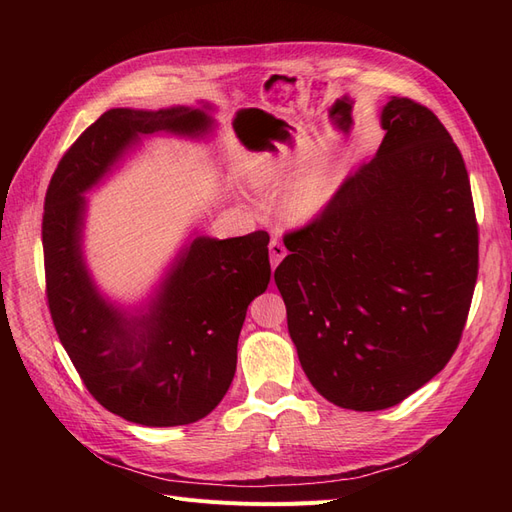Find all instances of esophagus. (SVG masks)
<instances>
[{
	"label": "esophagus",
	"mask_w": 512,
	"mask_h": 512,
	"mask_svg": "<svg viewBox=\"0 0 512 512\" xmlns=\"http://www.w3.org/2000/svg\"><path fill=\"white\" fill-rule=\"evenodd\" d=\"M284 256H286L284 243H282L280 239H277V237H273V239L269 241V258H271V265H273V267L280 265Z\"/></svg>",
	"instance_id": "obj_1"
}]
</instances>
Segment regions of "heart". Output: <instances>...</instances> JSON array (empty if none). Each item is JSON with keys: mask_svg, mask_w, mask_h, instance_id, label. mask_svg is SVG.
<instances>
[{"mask_svg": "<svg viewBox=\"0 0 512 512\" xmlns=\"http://www.w3.org/2000/svg\"><path fill=\"white\" fill-rule=\"evenodd\" d=\"M303 160L299 151H282L280 156L265 162L256 173L258 185L280 192L284 188V211L292 220H309L327 207L344 179L339 162H324L301 173Z\"/></svg>", "mask_w": 512, "mask_h": 512, "instance_id": "heart-1", "label": "heart"}]
</instances>
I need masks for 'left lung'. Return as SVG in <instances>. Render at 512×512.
I'll return each instance as SVG.
<instances>
[{
    "label": "left lung",
    "mask_w": 512,
    "mask_h": 512,
    "mask_svg": "<svg viewBox=\"0 0 512 512\" xmlns=\"http://www.w3.org/2000/svg\"><path fill=\"white\" fill-rule=\"evenodd\" d=\"M376 158L314 222L284 237L275 269L301 367L331 404L397 406L459 346L478 275L466 164L427 106L393 96Z\"/></svg>",
    "instance_id": "left-lung-1"
}]
</instances>
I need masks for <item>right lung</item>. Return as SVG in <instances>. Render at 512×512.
Masks as SVG:
<instances>
[{
	"instance_id": "right-lung-1",
	"label": "right lung",
	"mask_w": 512,
	"mask_h": 512,
	"mask_svg": "<svg viewBox=\"0 0 512 512\" xmlns=\"http://www.w3.org/2000/svg\"><path fill=\"white\" fill-rule=\"evenodd\" d=\"M209 108H111L66 151L44 198L46 299L59 342L98 404L147 427L196 423L226 395L247 305L271 280L269 235L194 237L130 314L102 297L85 265L83 194L143 136H207Z\"/></svg>"
}]
</instances>
